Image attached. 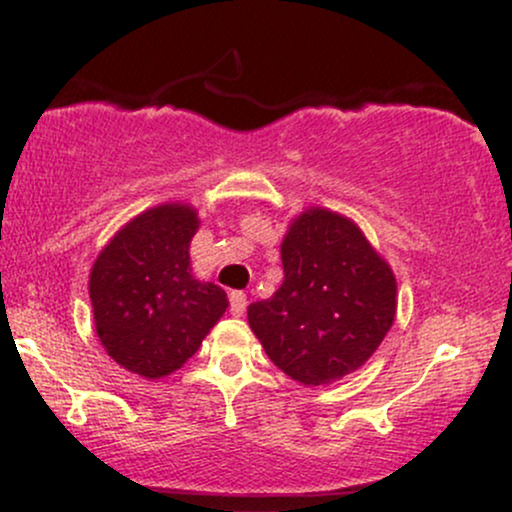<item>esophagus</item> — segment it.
Instances as JSON below:
<instances>
[{"instance_id":"34e87169","label":"esophagus","mask_w":512,"mask_h":512,"mask_svg":"<svg viewBox=\"0 0 512 512\" xmlns=\"http://www.w3.org/2000/svg\"><path fill=\"white\" fill-rule=\"evenodd\" d=\"M228 301H231V313L236 317L243 315L245 308H248V296H245L243 291H231Z\"/></svg>"}]
</instances>
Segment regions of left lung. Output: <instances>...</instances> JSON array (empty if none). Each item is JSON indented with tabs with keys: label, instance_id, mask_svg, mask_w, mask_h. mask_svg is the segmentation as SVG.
Returning <instances> with one entry per match:
<instances>
[{
	"label": "left lung",
	"instance_id": "1",
	"mask_svg": "<svg viewBox=\"0 0 512 512\" xmlns=\"http://www.w3.org/2000/svg\"><path fill=\"white\" fill-rule=\"evenodd\" d=\"M281 262L279 291L248 308L267 356L308 387L354 373L395 322L392 269L356 223L327 209H310L293 221Z\"/></svg>",
	"mask_w": 512,
	"mask_h": 512
}]
</instances>
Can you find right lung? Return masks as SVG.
<instances>
[{"label":"right lung","instance_id":"right-lung-1","mask_svg":"<svg viewBox=\"0 0 512 512\" xmlns=\"http://www.w3.org/2000/svg\"><path fill=\"white\" fill-rule=\"evenodd\" d=\"M197 226L185 204L149 209L93 264L88 293L98 337L122 368L149 380L178 370L228 308L221 286L192 276Z\"/></svg>","mask_w":512,"mask_h":512}]
</instances>
